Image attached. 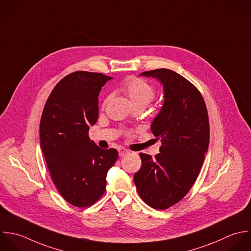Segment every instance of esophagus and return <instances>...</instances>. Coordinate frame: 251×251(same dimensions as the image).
Listing matches in <instances>:
<instances>
[{
	"instance_id": "34e87169",
	"label": "esophagus",
	"mask_w": 251,
	"mask_h": 251,
	"mask_svg": "<svg viewBox=\"0 0 251 251\" xmlns=\"http://www.w3.org/2000/svg\"><path fill=\"white\" fill-rule=\"evenodd\" d=\"M118 153H119V156H120V157H122V156L126 155L127 153H129V151H128L127 150H125L124 148H120V149L118 150Z\"/></svg>"
}]
</instances>
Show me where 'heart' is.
I'll return each mask as SVG.
<instances>
[{"label": "heart", "instance_id": "obj_1", "mask_svg": "<svg viewBox=\"0 0 251 251\" xmlns=\"http://www.w3.org/2000/svg\"><path fill=\"white\" fill-rule=\"evenodd\" d=\"M123 93L129 98L133 107L142 106L147 107L154 99V88L147 81L140 78L129 79L122 87ZM109 97L105 99V102Z\"/></svg>", "mask_w": 251, "mask_h": 251}]
</instances>
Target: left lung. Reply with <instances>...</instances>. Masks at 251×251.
Instances as JSON below:
<instances>
[{
    "mask_svg": "<svg viewBox=\"0 0 251 251\" xmlns=\"http://www.w3.org/2000/svg\"><path fill=\"white\" fill-rule=\"evenodd\" d=\"M140 76L156 79L163 89V104L151 125L162 146L155 158L140 153L134 182L148 205L166 209L188 194L200 174L209 145L208 114L199 90L175 71L161 68Z\"/></svg>",
    "mask_w": 251,
    "mask_h": 251,
    "instance_id": "8db88e82",
    "label": "left lung"
}]
</instances>
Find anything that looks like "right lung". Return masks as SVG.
<instances>
[{
  "mask_svg": "<svg viewBox=\"0 0 251 251\" xmlns=\"http://www.w3.org/2000/svg\"><path fill=\"white\" fill-rule=\"evenodd\" d=\"M111 77L86 71L61 79L45 104L40 147L53 184L77 207L94 204L104 193L106 175L117 160L115 149L102 150L88 132L99 117V94Z\"/></svg>",
  "mask_w": 251,
  "mask_h": 251,
  "instance_id": "add662e5",
  "label": "right lung"
}]
</instances>
